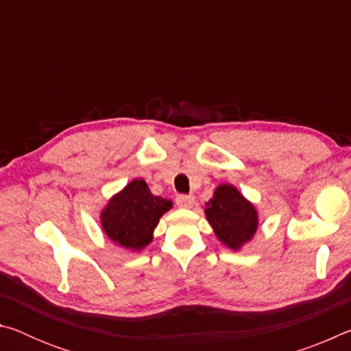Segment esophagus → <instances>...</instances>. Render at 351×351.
Returning <instances> with one entry per match:
<instances>
[{
  "mask_svg": "<svg viewBox=\"0 0 351 351\" xmlns=\"http://www.w3.org/2000/svg\"><path fill=\"white\" fill-rule=\"evenodd\" d=\"M195 203V198L192 195H180V197H176V204L182 207V209H190V207L193 206Z\"/></svg>",
  "mask_w": 351,
  "mask_h": 351,
  "instance_id": "1",
  "label": "esophagus"
}]
</instances>
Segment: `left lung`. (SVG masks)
I'll return each mask as SVG.
<instances>
[{"mask_svg":"<svg viewBox=\"0 0 351 351\" xmlns=\"http://www.w3.org/2000/svg\"><path fill=\"white\" fill-rule=\"evenodd\" d=\"M204 213L217 239L232 251H240L258 229L257 209L232 184H219Z\"/></svg>","mask_w":351,"mask_h":351,"instance_id":"8db88e82","label":"left lung"}]
</instances>
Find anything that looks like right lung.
I'll return each mask as SVG.
<instances>
[{"label":"right lung","instance_id":"obj_1","mask_svg":"<svg viewBox=\"0 0 351 351\" xmlns=\"http://www.w3.org/2000/svg\"><path fill=\"white\" fill-rule=\"evenodd\" d=\"M171 207L170 199L153 195L147 182L136 178L108 199L100 224L114 245L138 252L153 241L154 228Z\"/></svg>","mask_w":351,"mask_h":351}]
</instances>
